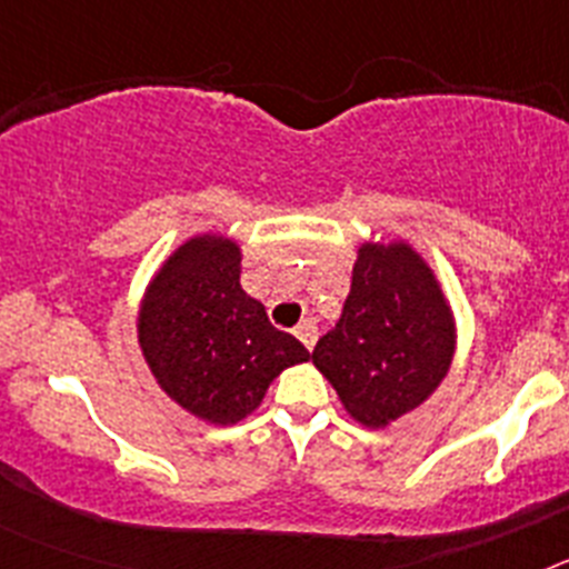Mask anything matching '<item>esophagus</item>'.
Wrapping results in <instances>:
<instances>
[{"label": "esophagus", "instance_id": "obj_1", "mask_svg": "<svg viewBox=\"0 0 569 569\" xmlns=\"http://www.w3.org/2000/svg\"><path fill=\"white\" fill-rule=\"evenodd\" d=\"M296 336H299V341L305 347H308V350H313V345H316V336H319V330H316V321H310V319H305L299 325V328H296Z\"/></svg>", "mask_w": 569, "mask_h": 569}]
</instances>
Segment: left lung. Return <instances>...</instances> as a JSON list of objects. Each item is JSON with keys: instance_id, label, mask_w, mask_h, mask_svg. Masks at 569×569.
<instances>
[{"instance_id": "obj_1", "label": "left lung", "mask_w": 569, "mask_h": 569, "mask_svg": "<svg viewBox=\"0 0 569 569\" xmlns=\"http://www.w3.org/2000/svg\"><path fill=\"white\" fill-rule=\"evenodd\" d=\"M456 350L453 313L433 270L407 244H361L353 284L313 365L365 427H387L433 393Z\"/></svg>"}]
</instances>
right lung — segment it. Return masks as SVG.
Returning a JSON list of instances; mask_svg holds the SVG:
<instances>
[{"label": "right lung", "instance_id": "right-lung-1", "mask_svg": "<svg viewBox=\"0 0 569 569\" xmlns=\"http://www.w3.org/2000/svg\"><path fill=\"white\" fill-rule=\"evenodd\" d=\"M239 244L184 241L150 281L139 345L164 393L210 425H236L261 405L284 367L308 361L299 339L276 330L239 284Z\"/></svg>", "mask_w": 569, "mask_h": 569}]
</instances>
